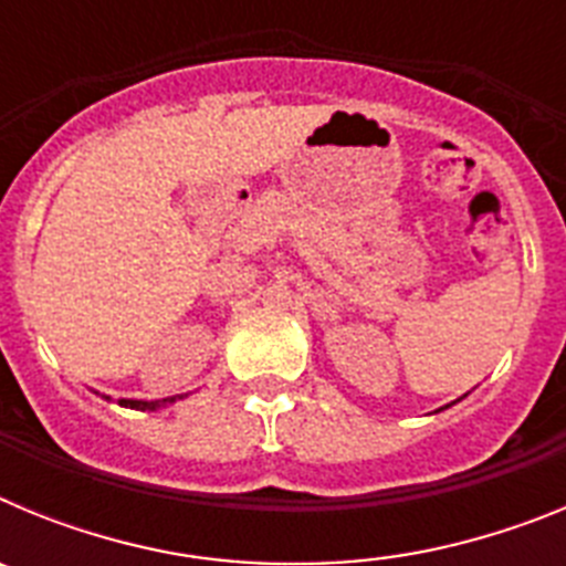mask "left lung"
Returning <instances> with one entry per match:
<instances>
[{"mask_svg":"<svg viewBox=\"0 0 566 566\" xmlns=\"http://www.w3.org/2000/svg\"><path fill=\"white\" fill-rule=\"evenodd\" d=\"M457 402H459V399H457ZM453 405V402H451ZM451 405H444V408H451ZM444 408H439V411H444Z\"/></svg>","mask_w":566,"mask_h":566,"instance_id":"1","label":"left lung"}]
</instances>
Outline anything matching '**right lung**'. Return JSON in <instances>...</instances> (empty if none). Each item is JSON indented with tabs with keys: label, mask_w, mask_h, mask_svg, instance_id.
I'll list each match as a JSON object with an SVG mask.
<instances>
[{
	"label": "right lung",
	"mask_w": 566,
	"mask_h": 566,
	"mask_svg": "<svg viewBox=\"0 0 566 566\" xmlns=\"http://www.w3.org/2000/svg\"><path fill=\"white\" fill-rule=\"evenodd\" d=\"M187 394H181V397H167V399H153V402H147V399H118V405L122 408H133V411H158V408H167V405L178 402V399H184ZM109 399V397H104Z\"/></svg>",
	"instance_id": "obj_1"
}]
</instances>
